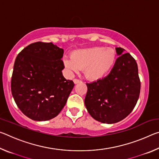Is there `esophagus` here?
Returning a JSON list of instances; mask_svg holds the SVG:
<instances>
[{"mask_svg": "<svg viewBox=\"0 0 159 159\" xmlns=\"http://www.w3.org/2000/svg\"><path fill=\"white\" fill-rule=\"evenodd\" d=\"M74 83H75V84H77V83H81V80H79V79H74Z\"/></svg>", "mask_w": 159, "mask_h": 159, "instance_id": "obj_1", "label": "esophagus"}]
</instances>
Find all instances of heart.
Segmentation results:
<instances>
[{"label":"heart","instance_id":"obj_1","mask_svg":"<svg viewBox=\"0 0 159 159\" xmlns=\"http://www.w3.org/2000/svg\"><path fill=\"white\" fill-rule=\"evenodd\" d=\"M116 56V52L112 48L93 47L73 51L71 58L64 59V64L70 71L78 72L83 69L86 78L98 80L111 71Z\"/></svg>","mask_w":159,"mask_h":159}]
</instances>
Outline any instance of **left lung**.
I'll return each mask as SVG.
<instances>
[{
  "label": "left lung",
  "mask_w": 159,
  "mask_h": 159,
  "mask_svg": "<svg viewBox=\"0 0 159 159\" xmlns=\"http://www.w3.org/2000/svg\"><path fill=\"white\" fill-rule=\"evenodd\" d=\"M118 57L109 75L86 83L85 105L94 119L115 123L128 116L135 107L140 93L138 64L130 53L116 48Z\"/></svg>",
  "instance_id": "left-lung-1"
}]
</instances>
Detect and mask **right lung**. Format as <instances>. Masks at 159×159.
<instances>
[{"label":"right lung","instance_id":"obj_1","mask_svg":"<svg viewBox=\"0 0 159 159\" xmlns=\"http://www.w3.org/2000/svg\"><path fill=\"white\" fill-rule=\"evenodd\" d=\"M64 50L52 43L36 42L18 54L11 91L21 112L32 120H48L60 114L74 83L63 76Z\"/></svg>","mask_w":159,"mask_h":159}]
</instances>
